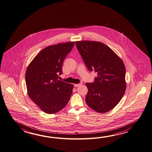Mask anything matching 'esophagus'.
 I'll return each instance as SVG.
<instances>
[{
    "mask_svg": "<svg viewBox=\"0 0 152 152\" xmlns=\"http://www.w3.org/2000/svg\"><path fill=\"white\" fill-rule=\"evenodd\" d=\"M82 84H83V83H79V84H75V85H74V86H75V87H78V86H81Z\"/></svg>",
    "mask_w": 152,
    "mask_h": 152,
    "instance_id": "1",
    "label": "esophagus"
}]
</instances>
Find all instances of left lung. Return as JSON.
I'll list each match as a JSON object with an SVG mask.
<instances>
[{"instance_id": "left-lung-1", "label": "left lung", "mask_w": 152, "mask_h": 152, "mask_svg": "<svg viewBox=\"0 0 152 152\" xmlns=\"http://www.w3.org/2000/svg\"><path fill=\"white\" fill-rule=\"evenodd\" d=\"M77 50L88 69L97 72L94 83L88 88L85 102L99 113L112 110L121 100L126 89V68L123 61L103 43L76 41Z\"/></svg>"}]
</instances>
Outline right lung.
Returning <instances> with one entry per match:
<instances>
[{"label":"right lung","mask_w":152,"mask_h":152,"mask_svg":"<svg viewBox=\"0 0 152 152\" xmlns=\"http://www.w3.org/2000/svg\"><path fill=\"white\" fill-rule=\"evenodd\" d=\"M75 42L45 47L30 62L26 69V83L29 97L45 113L52 114L68 103L73 84L58 80L62 64L71 51Z\"/></svg>","instance_id":"obj_1"}]
</instances>
